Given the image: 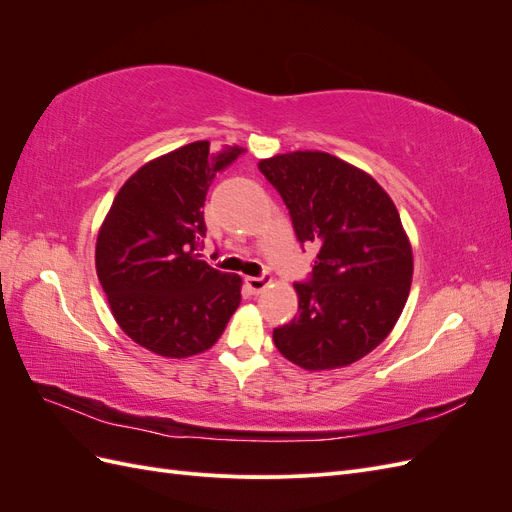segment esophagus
Wrapping results in <instances>:
<instances>
[{
    "instance_id": "1",
    "label": "esophagus",
    "mask_w": 512,
    "mask_h": 512,
    "mask_svg": "<svg viewBox=\"0 0 512 512\" xmlns=\"http://www.w3.org/2000/svg\"><path fill=\"white\" fill-rule=\"evenodd\" d=\"M245 288L252 294H260L269 288L267 277H245Z\"/></svg>"
}]
</instances>
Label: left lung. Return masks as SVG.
Returning <instances> with one entry per match:
<instances>
[{"mask_svg":"<svg viewBox=\"0 0 512 512\" xmlns=\"http://www.w3.org/2000/svg\"><path fill=\"white\" fill-rule=\"evenodd\" d=\"M280 192L301 243H314L312 280L294 284L299 316L275 348L307 371L339 369L380 346L410 294L414 258L399 211L365 170L324 151L258 162Z\"/></svg>","mask_w":512,"mask_h":512,"instance_id":"obj_1","label":"left lung"}]
</instances>
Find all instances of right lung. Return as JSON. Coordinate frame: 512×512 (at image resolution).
Here are the masks:
<instances>
[{
  "label": "right lung",
  "instance_id": "obj_1",
  "mask_svg": "<svg viewBox=\"0 0 512 512\" xmlns=\"http://www.w3.org/2000/svg\"><path fill=\"white\" fill-rule=\"evenodd\" d=\"M239 145L196 141L143 164L98 230L96 273L132 342L166 359L209 350L241 303V277L200 260L205 196Z\"/></svg>",
  "mask_w": 512,
  "mask_h": 512
}]
</instances>
